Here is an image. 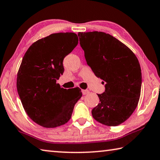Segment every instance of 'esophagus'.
I'll use <instances>...</instances> for the list:
<instances>
[{"label":"esophagus","mask_w":160,"mask_h":160,"mask_svg":"<svg viewBox=\"0 0 160 160\" xmlns=\"http://www.w3.org/2000/svg\"><path fill=\"white\" fill-rule=\"evenodd\" d=\"M89 92H90V91L88 90H82V93L83 95H85V94H88Z\"/></svg>","instance_id":"1"}]
</instances>
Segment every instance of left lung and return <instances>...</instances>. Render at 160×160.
Wrapping results in <instances>:
<instances>
[{
    "label": "left lung",
    "mask_w": 160,
    "mask_h": 160,
    "mask_svg": "<svg viewBox=\"0 0 160 160\" xmlns=\"http://www.w3.org/2000/svg\"><path fill=\"white\" fill-rule=\"evenodd\" d=\"M87 63L104 80L105 91L92 110L100 123L116 126L136 109L141 91V68L134 53L112 35L102 32H78Z\"/></svg>",
    "instance_id": "8db88e82"
}]
</instances>
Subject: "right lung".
<instances>
[{"instance_id": "right-lung-1", "label": "right lung", "mask_w": 160, "mask_h": 160, "mask_svg": "<svg viewBox=\"0 0 160 160\" xmlns=\"http://www.w3.org/2000/svg\"><path fill=\"white\" fill-rule=\"evenodd\" d=\"M78 44L73 32L51 34L33 43L18 70L17 90L24 109L44 128L64 125L82 97L79 88L63 89L56 80L64 72L63 58Z\"/></svg>"}]
</instances>
